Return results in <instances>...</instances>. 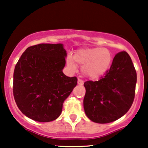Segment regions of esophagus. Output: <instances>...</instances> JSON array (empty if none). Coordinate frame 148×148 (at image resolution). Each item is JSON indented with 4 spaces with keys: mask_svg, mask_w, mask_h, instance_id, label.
Segmentation results:
<instances>
[{
    "mask_svg": "<svg viewBox=\"0 0 148 148\" xmlns=\"http://www.w3.org/2000/svg\"><path fill=\"white\" fill-rule=\"evenodd\" d=\"M78 82V84L79 85H82L84 84V82L82 79H78V82Z\"/></svg>",
    "mask_w": 148,
    "mask_h": 148,
    "instance_id": "esophagus-1",
    "label": "esophagus"
}]
</instances>
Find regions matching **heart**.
I'll use <instances>...</instances> for the list:
<instances>
[{
	"instance_id": "1",
	"label": "heart",
	"mask_w": 148,
	"mask_h": 148,
	"mask_svg": "<svg viewBox=\"0 0 148 148\" xmlns=\"http://www.w3.org/2000/svg\"><path fill=\"white\" fill-rule=\"evenodd\" d=\"M67 64L72 69H76V64L82 66V72L85 77L96 79L104 75L112 62V55L105 48H84L76 52L74 58L69 55Z\"/></svg>"
}]
</instances>
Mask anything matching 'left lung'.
I'll return each mask as SVG.
<instances>
[{
    "mask_svg": "<svg viewBox=\"0 0 148 148\" xmlns=\"http://www.w3.org/2000/svg\"><path fill=\"white\" fill-rule=\"evenodd\" d=\"M137 74L126 51L115 55L110 69L99 81L84 84V108L89 120L97 123L114 122L126 114L135 99Z\"/></svg>",
    "mask_w": 148,
    "mask_h": 148,
    "instance_id": "1",
    "label": "left lung"
}]
</instances>
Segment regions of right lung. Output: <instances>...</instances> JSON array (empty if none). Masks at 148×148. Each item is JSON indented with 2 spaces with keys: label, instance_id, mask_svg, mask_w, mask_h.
<instances>
[{
  "label": "right lung",
  "instance_id": "1",
  "mask_svg": "<svg viewBox=\"0 0 148 148\" xmlns=\"http://www.w3.org/2000/svg\"><path fill=\"white\" fill-rule=\"evenodd\" d=\"M66 52L62 44H40L27 48L15 66L13 92L19 110L37 122L56 120L77 78L62 69Z\"/></svg>",
  "mask_w": 148,
  "mask_h": 148
}]
</instances>
